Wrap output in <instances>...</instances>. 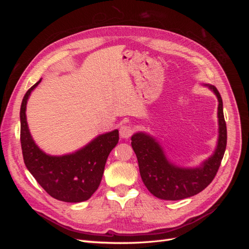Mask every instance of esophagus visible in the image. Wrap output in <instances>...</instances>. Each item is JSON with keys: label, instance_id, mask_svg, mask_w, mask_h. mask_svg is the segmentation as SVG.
<instances>
[{"label": "esophagus", "instance_id": "esophagus-1", "mask_svg": "<svg viewBox=\"0 0 249 249\" xmlns=\"http://www.w3.org/2000/svg\"><path fill=\"white\" fill-rule=\"evenodd\" d=\"M119 134H120V136H122V137L124 138V139L129 138V137L131 136V135L133 134L132 126L127 125V124L122 125V126H120V129H119Z\"/></svg>", "mask_w": 249, "mask_h": 249}]
</instances>
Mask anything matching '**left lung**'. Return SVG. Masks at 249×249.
Listing matches in <instances>:
<instances>
[{
    "instance_id": "8db88e82",
    "label": "left lung",
    "mask_w": 249,
    "mask_h": 249,
    "mask_svg": "<svg viewBox=\"0 0 249 249\" xmlns=\"http://www.w3.org/2000/svg\"><path fill=\"white\" fill-rule=\"evenodd\" d=\"M203 86L208 87L218 101V139L214 153L198 166L183 167L172 163L160 142L145 132L135 133L131 138L143 183L160 199L179 200L201 192L212 182L220 166L228 138L222 99L215 86Z\"/></svg>"
}]
</instances>
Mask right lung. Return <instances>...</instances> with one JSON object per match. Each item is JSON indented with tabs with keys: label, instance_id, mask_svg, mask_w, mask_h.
Instances as JSON below:
<instances>
[{
	"label": "right lung",
	"instance_id": "obj_1",
	"mask_svg": "<svg viewBox=\"0 0 249 249\" xmlns=\"http://www.w3.org/2000/svg\"><path fill=\"white\" fill-rule=\"evenodd\" d=\"M40 82L28 90L20 106V143L26 167L52 197L65 202L85 201L101 184L108 156L119 140L118 130L97 135L73 153H44L30 133L26 115L29 97Z\"/></svg>",
	"mask_w": 249,
	"mask_h": 249
}]
</instances>
